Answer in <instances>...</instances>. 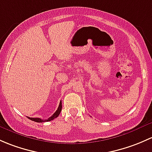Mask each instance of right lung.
<instances>
[{"label":"right lung","mask_w":152,"mask_h":152,"mask_svg":"<svg viewBox=\"0 0 152 152\" xmlns=\"http://www.w3.org/2000/svg\"><path fill=\"white\" fill-rule=\"evenodd\" d=\"M61 109H62V103H61V101H60L59 106H58V107L57 110L54 113V114H53V115H52V116H50L49 118H48V119H42V118H31V117H28V116L27 117L29 118V119H31V121H36V122L42 123V122H45V121H52V120L54 119V118H57V117L58 116L59 114H60V113H61Z\"/></svg>","instance_id":"add662e5"}]
</instances>
